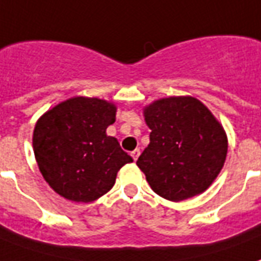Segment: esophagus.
Returning a JSON list of instances; mask_svg holds the SVG:
<instances>
[{
	"instance_id": "34e87169",
	"label": "esophagus",
	"mask_w": 261,
	"mask_h": 261,
	"mask_svg": "<svg viewBox=\"0 0 261 261\" xmlns=\"http://www.w3.org/2000/svg\"><path fill=\"white\" fill-rule=\"evenodd\" d=\"M140 153H141L140 149H134V150H133V152H131V156H133V159H134V160L138 159V156H140Z\"/></svg>"
}]
</instances>
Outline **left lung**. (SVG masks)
<instances>
[{"mask_svg": "<svg viewBox=\"0 0 261 261\" xmlns=\"http://www.w3.org/2000/svg\"><path fill=\"white\" fill-rule=\"evenodd\" d=\"M149 145L137 160L156 194L171 202L209 188L221 171L228 141L223 125L194 96H170L144 109Z\"/></svg>", "mask_w": 261, "mask_h": 261, "instance_id": "left-lung-1", "label": "left lung"}]
</instances>
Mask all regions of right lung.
Here are the masks:
<instances>
[{"instance_id":"1","label":"right lung","mask_w":261,"mask_h":261,"mask_svg":"<svg viewBox=\"0 0 261 261\" xmlns=\"http://www.w3.org/2000/svg\"><path fill=\"white\" fill-rule=\"evenodd\" d=\"M116 106L99 98L74 96L38 119L33 149L52 190L73 202H94L115 185L117 171L133 158L106 128Z\"/></svg>"}]
</instances>
